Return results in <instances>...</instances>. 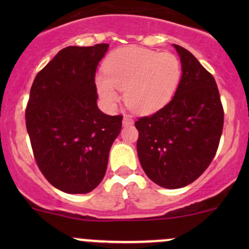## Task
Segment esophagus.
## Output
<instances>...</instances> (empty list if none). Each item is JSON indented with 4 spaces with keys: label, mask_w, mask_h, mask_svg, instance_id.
<instances>
[{
    "label": "esophagus",
    "mask_w": 249,
    "mask_h": 249,
    "mask_svg": "<svg viewBox=\"0 0 249 249\" xmlns=\"http://www.w3.org/2000/svg\"><path fill=\"white\" fill-rule=\"evenodd\" d=\"M133 119L131 117L124 116V118H123V126H131V125H133Z\"/></svg>",
    "instance_id": "obj_1"
}]
</instances>
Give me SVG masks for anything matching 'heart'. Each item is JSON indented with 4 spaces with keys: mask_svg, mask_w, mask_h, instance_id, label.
I'll use <instances>...</instances> for the list:
<instances>
[{
    "mask_svg": "<svg viewBox=\"0 0 249 249\" xmlns=\"http://www.w3.org/2000/svg\"><path fill=\"white\" fill-rule=\"evenodd\" d=\"M104 72L96 76L97 92L105 105L116 107L124 90L125 103L138 113H150L171 101L181 78L178 57L139 47L111 53Z\"/></svg>",
    "mask_w": 249,
    "mask_h": 249,
    "instance_id": "b5f03b06",
    "label": "heart"
}]
</instances>
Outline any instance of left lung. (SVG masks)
<instances>
[{
  "label": "left lung",
  "mask_w": 249,
  "mask_h": 249,
  "mask_svg": "<svg viewBox=\"0 0 249 249\" xmlns=\"http://www.w3.org/2000/svg\"><path fill=\"white\" fill-rule=\"evenodd\" d=\"M173 48L182 72L173 98L136 122L142 170L157 185L171 190L187 186L204 173L215 156L224 126L214 77L190 51L177 44Z\"/></svg>",
  "instance_id": "left-lung-1"
}]
</instances>
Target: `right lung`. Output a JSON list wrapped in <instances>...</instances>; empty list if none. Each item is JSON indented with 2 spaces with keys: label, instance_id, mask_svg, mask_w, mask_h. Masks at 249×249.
Returning a JSON list of instances; mask_svg holds the SVG:
<instances>
[{
  "label": "right lung",
  "instance_id": "add662e5",
  "mask_svg": "<svg viewBox=\"0 0 249 249\" xmlns=\"http://www.w3.org/2000/svg\"><path fill=\"white\" fill-rule=\"evenodd\" d=\"M108 44L67 47L37 73L25 110L36 162L53 186L85 194L107 172L122 116L97 105L96 70Z\"/></svg>",
  "mask_w": 249,
  "mask_h": 249
}]
</instances>
